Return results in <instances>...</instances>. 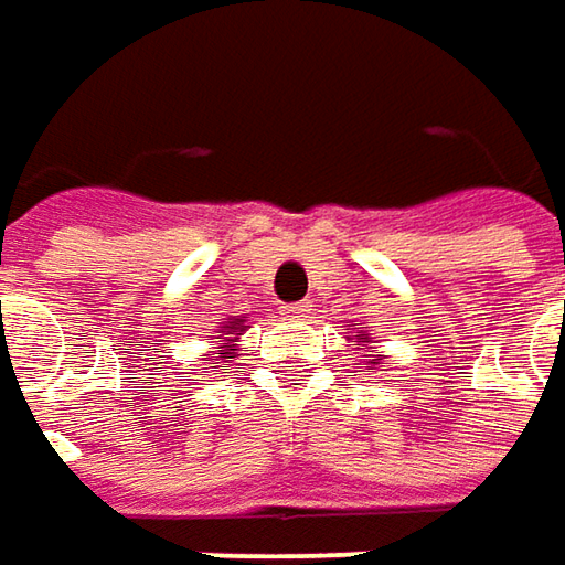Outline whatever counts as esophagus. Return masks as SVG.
Wrapping results in <instances>:
<instances>
[{"label":"esophagus","instance_id":"1","mask_svg":"<svg viewBox=\"0 0 565 565\" xmlns=\"http://www.w3.org/2000/svg\"><path fill=\"white\" fill-rule=\"evenodd\" d=\"M311 308H315L311 301H301V305H286V308H282V317H286V320H305V317L311 315Z\"/></svg>","mask_w":565,"mask_h":565}]
</instances>
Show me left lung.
<instances>
[{
	"instance_id": "1",
	"label": "left lung",
	"mask_w": 565,
	"mask_h": 565,
	"mask_svg": "<svg viewBox=\"0 0 565 565\" xmlns=\"http://www.w3.org/2000/svg\"><path fill=\"white\" fill-rule=\"evenodd\" d=\"M352 330H355V337H352L355 339V349H361V352H364L361 359L371 364V371H374V367H380V364H383V355H367V352H371V333H367L364 327H359V323H352Z\"/></svg>"
}]
</instances>
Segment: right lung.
<instances>
[{"label":"right lung","instance_id":"obj_1","mask_svg":"<svg viewBox=\"0 0 565 565\" xmlns=\"http://www.w3.org/2000/svg\"><path fill=\"white\" fill-rule=\"evenodd\" d=\"M248 327H245V320L242 317H228L226 323L220 327V337H213L216 339V345H213V352H210V361L213 367H220L223 361L228 359H235L238 355V339H242V333H245Z\"/></svg>","mask_w":565,"mask_h":565}]
</instances>
